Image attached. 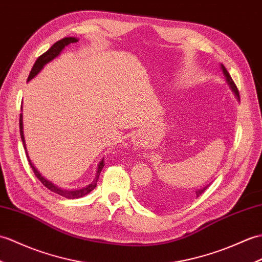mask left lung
<instances>
[{"label":"left lung","mask_w":262,"mask_h":262,"mask_svg":"<svg viewBox=\"0 0 262 262\" xmlns=\"http://www.w3.org/2000/svg\"><path fill=\"white\" fill-rule=\"evenodd\" d=\"M221 69H222V71H223V75H224V77H226V79H227V81H228V83H229V86L231 87V89H232V91L234 93V95L236 96V98H238L239 100H240V96H239V90H238V88H236V86H235V83H234V81L232 80V78H231V76H230V74L228 72V70L226 69V67H224L223 64H221ZM206 190V187H204V188H201V190H198L196 192H195V194H196V196H200L201 194H202L204 191ZM150 202H156V200H155V198H151V200L149 199V196L147 198Z\"/></svg>","instance_id":"left-lung-1"}]
</instances>
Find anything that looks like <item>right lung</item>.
Here are the masks:
<instances>
[{"instance_id":"obj_1","label":"right lung","mask_w":262,"mask_h":262,"mask_svg":"<svg viewBox=\"0 0 262 262\" xmlns=\"http://www.w3.org/2000/svg\"><path fill=\"white\" fill-rule=\"evenodd\" d=\"M75 42H78V39L72 38V36H69V38H63V39H61V40L57 41L56 43H54L50 49H49L48 51H46L43 54H41V56H40L38 59H36V61H35V63L33 64L32 69H31V72H30V75H29V77H28V81H30L33 77H35L36 75H38L39 72H40V70H41L42 68H43V67H45L48 62H50L52 59L58 57L59 54H60V52L62 51V49H63L64 47H67V46L70 45V43H75ZM20 135H21V139H22V143H23V146H24V149H26V143H24L26 141H24V135H23L22 114H20ZM26 153H27V157H28V161H29L30 166H31L34 175L36 176V179H38V180L41 182V183L43 184L46 187H48L49 190L54 192V193L59 194V195H61V196H63V198H66V199H79V198H82V196H84V195H87V194H89V193H90L91 191H93L94 188L97 186V181H98V179H99V175H100L101 169H102L103 166H105V163H103V160H102V161L99 163L98 168H97V169H98V171H97L95 180H94L93 182H91V183H90L89 185H87L86 187L79 188V190H71V191H70V190H63V188L58 187L57 185H54L53 183H51L50 181L46 180V179L43 178V176H42V175L38 172V169H36V168L33 166V164L31 163V161H30L27 149H26Z\"/></svg>"}]
</instances>
